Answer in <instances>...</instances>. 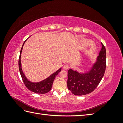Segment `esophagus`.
<instances>
[{
    "label": "esophagus",
    "instance_id": "34e87169",
    "mask_svg": "<svg viewBox=\"0 0 123 123\" xmlns=\"http://www.w3.org/2000/svg\"><path fill=\"white\" fill-rule=\"evenodd\" d=\"M63 68H64L65 70H68L69 68V66L68 65H64Z\"/></svg>",
    "mask_w": 123,
    "mask_h": 123
}]
</instances>
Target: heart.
Instances as JSON below:
<instances>
[{"mask_svg":"<svg viewBox=\"0 0 123 123\" xmlns=\"http://www.w3.org/2000/svg\"><path fill=\"white\" fill-rule=\"evenodd\" d=\"M87 43H88V42H87ZM94 48H95V47H94V46L93 45H91V47H90V52L92 51L94 49Z\"/></svg>","mask_w":123,"mask_h":123,"instance_id":"obj_1","label":"heart"}]
</instances>
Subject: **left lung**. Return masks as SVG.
Masks as SVG:
<instances>
[{
	"label": "left lung",
	"mask_w": 123,
	"mask_h": 123,
	"mask_svg": "<svg viewBox=\"0 0 123 123\" xmlns=\"http://www.w3.org/2000/svg\"><path fill=\"white\" fill-rule=\"evenodd\" d=\"M95 63L89 72L81 74L69 69L68 72L67 86L68 89L76 95H84L94 91L101 81L106 67V51L104 44Z\"/></svg>",
	"instance_id": "8db88e82"
}]
</instances>
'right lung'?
Masks as SVG:
<instances>
[{"instance_id": "right-lung-1", "label": "right lung", "mask_w": 123, "mask_h": 123, "mask_svg": "<svg viewBox=\"0 0 123 123\" xmlns=\"http://www.w3.org/2000/svg\"><path fill=\"white\" fill-rule=\"evenodd\" d=\"M25 42L24 43L23 46L21 47V49L20 52V55L19 57V61H18V66H19V70L20 73V75L23 80L24 84L25 85V87H27L29 90H30L33 92L36 93L38 94H44L48 92L51 90L52 88V86L53 83V81L55 79V78L57 74L61 71L62 69H59L57 71H56L55 73L52 74L47 79L44 80H43L40 81L39 83H32L27 78L25 77L24 73L23 72V70L21 69V61H20V57H21V51L23 50V46L25 42Z\"/></svg>"}]
</instances>
